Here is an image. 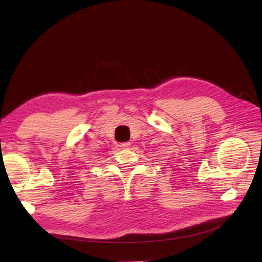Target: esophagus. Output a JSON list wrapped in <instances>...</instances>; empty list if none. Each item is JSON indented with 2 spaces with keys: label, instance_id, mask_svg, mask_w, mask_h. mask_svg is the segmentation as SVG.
Returning a JSON list of instances; mask_svg holds the SVG:
<instances>
[{
  "label": "esophagus",
  "instance_id": "obj_1",
  "mask_svg": "<svg viewBox=\"0 0 262 262\" xmlns=\"http://www.w3.org/2000/svg\"><path fill=\"white\" fill-rule=\"evenodd\" d=\"M129 145H130V144H129V142H124V143H120V145H119V146H120L121 148L126 149V148H128V147H129Z\"/></svg>",
  "mask_w": 262,
  "mask_h": 262
}]
</instances>
